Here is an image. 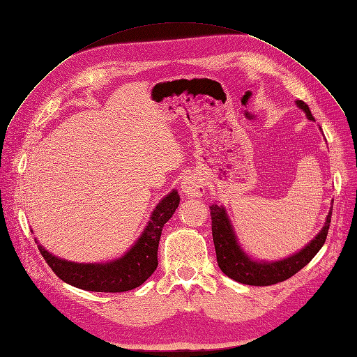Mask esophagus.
Segmentation results:
<instances>
[{"instance_id":"obj_1","label":"esophagus","mask_w":357,"mask_h":357,"mask_svg":"<svg viewBox=\"0 0 357 357\" xmlns=\"http://www.w3.org/2000/svg\"><path fill=\"white\" fill-rule=\"evenodd\" d=\"M181 190H182V192L185 195L191 197V198H198V197H201V195L206 192L203 179H201L199 176H197L195 174H188L187 176L182 179Z\"/></svg>"}]
</instances>
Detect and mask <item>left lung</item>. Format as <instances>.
Returning <instances> with one entry per match:
<instances>
[{"label": "left lung", "mask_w": 357, "mask_h": 357, "mask_svg": "<svg viewBox=\"0 0 357 357\" xmlns=\"http://www.w3.org/2000/svg\"><path fill=\"white\" fill-rule=\"evenodd\" d=\"M296 105L306 114L307 119L315 121L311 111H309V106L305 102L296 100ZM210 214L213 242L215 248L217 264H219L220 270L238 283L250 286H271L287 280V278L302 270L318 254L325 243V239H327L333 208L330 210L327 220H325V225L319 234L302 251L274 262L255 261L242 251L225 207L213 204L210 206Z\"/></svg>", "instance_id": "1"}]
</instances>
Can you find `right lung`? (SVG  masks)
<instances>
[{"mask_svg":"<svg viewBox=\"0 0 357 357\" xmlns=\"http://www.w3.org/2000/svg\"><path fill=\"white\" fill-rule=\"evenodd\" d=\"M179 194H167L151 213L138 241L126 255L105 264H83L61 259L38 245L42 257L61 280L83 290L121 293L142 286L158 268V248L165 223L179 206ZM36 241V239H35ZM38 243V241H36Z\"/></svg>","mask_w":357,"mask_h":357,"instance_id":"obj_1","label":"right lung"}]
</instances>
